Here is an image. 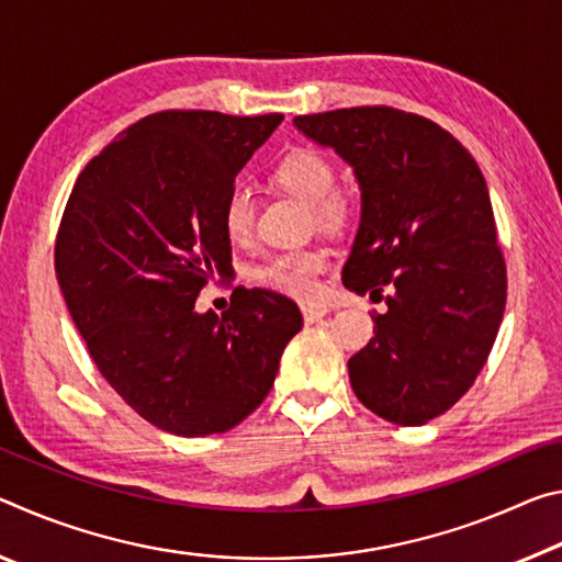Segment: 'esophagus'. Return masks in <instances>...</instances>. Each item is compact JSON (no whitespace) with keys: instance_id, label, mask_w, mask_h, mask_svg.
<instances>
[{"instance_id":"obj_1","label":"esophagus","mask_w":562,"mask_h":562,"mask_svg":"<svg viewBox=\"0 0 562 562\" xmlns=\"http://www.w3.org/2000/svg\"><path fill=\"white\" fill-rule=\"evenodd\" d=\"M301 314L306 324H318L328 314L326 306H314V303H301Z\"/></svg>"}]
</instances>
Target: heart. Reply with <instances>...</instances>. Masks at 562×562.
<instances>
[{"label": "heart", "mask_w": 562, "mask_h": 562, "mask_svg": "<svg viewBox=\"0 0 562 562\" xmlns=\"http://www.w3.org/2000/svg\"><path fill=\"white\" fill-rule=\"evenodd\" d=\"M276 189L308 204V221L328 234H341L351 226L356 206L346 191L336 189V167L324 151L293 146L269 171ZM256 206L244 187H234L221 201V232L232 244H244L254 234ZM328 269L326 248L308 246L276 254L254 269V281L263 289L293 299H314L318 276Z\"/></svg>", "instance_id": "obj_1"}]
</instances>
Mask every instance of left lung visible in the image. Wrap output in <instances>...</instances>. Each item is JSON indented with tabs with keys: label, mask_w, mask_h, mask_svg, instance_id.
<instances>
[{
	"label": "left lung",
	"mask_w": 562,
	"mask_h": 562,
	"mask_svg": "<svg viewBox=\"0 0 562 562\" xmlns=\"http://www.w3.org/2000/svg\"><path fill=\"white\" fill-rule=\"evenodd\" d=\"M293 124L334 146L361 183L344 286L389 291L373 338L348 361L353 393L375 416L423 426L475 383L503 321L508 276L483 173L453 134L393 106Z\"/></svg>",
	"instance_id": "left-lung-1"
}]
</instances>
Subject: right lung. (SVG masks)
Masks as SVG:
<instances>
[{
    "label": "right lung",
    "mask_w": 562,
    "mask_h": 562,
    "mask_svg": "<svg viewBox=\"0 0 562 562\" xmlns=\"http://www.w3.org/2000/svg\"><path fill=\"white\" fill-rule=\"evenodd\" d=\"M281 114L169 109L106 144L74 183L54 269L91 361L144 420L173 436L224 434L269 395L296 303L236 286L232 306L196 314L232 269L221 201Z\"/></svg>",
    "instance_id": "add662e5"
}]
</instances>
